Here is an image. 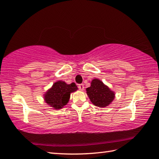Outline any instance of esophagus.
<instances>
[{"label": "esophagus", "mask_w": 159, "mask_h": 159, "mask_svg": "<svg viewBox=\"0 0 159 159\" xmlns=\"http://www.w3.org/2000/svg\"><path fill=\"white\" fill-rule=\"evenodd\" d=\"M78 89L80 90H84V84H79V85H78Z\"/></svg>", "instance_id": "1"}]
</instances>
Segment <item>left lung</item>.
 Listing matches in <instances>:
<instances>
[{"label":"left lung","instance_id":"obj_1","mask_svg":"<svg viewBox=\"0 0 159 159\" xmlns=\"http://www.w3.org/2000/svg\"><path fill=\"white\" fill-rule=\"evenodd\" d=\"M90 100L97 107L108 106L114 100L115 94L109 88L98 79H94L91 86L86 89Z\"/></svg>","mask_w":159,"mask_h":159}]
</instances>
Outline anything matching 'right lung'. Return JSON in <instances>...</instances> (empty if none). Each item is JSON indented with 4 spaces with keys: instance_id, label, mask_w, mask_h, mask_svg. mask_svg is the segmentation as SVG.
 <instances>
[{
    "instance_id": "add662e5",
    "label": "right lung",
    "mask_w": 159,
    "mask_h": 159,
    "mask_svg": "<svg viewBox=\"0 0 159 159\" xmlns=\"http://www.w3.org/2000/svg\"><path fill=\"white\" fill-rule=\"evenodd\" d=\"M77 90L75 83L66 84L65 82L58 81L53 84L52 89L45 94V101L56 109L62 108L69 102L70 93Z\"/></svg>"
}]
</instances>
